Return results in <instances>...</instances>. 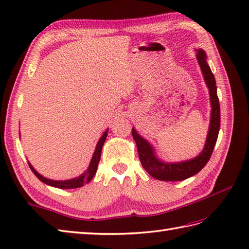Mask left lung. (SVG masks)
Returning <instances> with one entry per match:
<instances>
[{"instance_id": "left-lung-1", "label": "left lung", "mask_w": 249, "mask_h": 249, "mask_svg": "<svg viewBox=\"0 0 249 249\" xmlns=\"http://www.w3.org/2000/svg\"><path fill=\"white\" fill-rule=\"evenodd\" d=\"M197 54V61L202 71L204 81L206 87L209 89L210 94V103H211V116H210V126L208 136H206L205 144L203 150L201 151L198 156L192 160H187L179 162H168L160 160L156 156L155 149L152 146L149 141L141 137L135 128L131 130L134 139L136 141L137 149L142 167L145 171L156 179L167 182H176L183 181L190 177L197 174L201 169L206 165L212 155L214 146L217 141V137L220 128V107L219 100L217 96V87L212 71L206 62V53L202 49L196 50Z\"/></svg>"}]
</instances>
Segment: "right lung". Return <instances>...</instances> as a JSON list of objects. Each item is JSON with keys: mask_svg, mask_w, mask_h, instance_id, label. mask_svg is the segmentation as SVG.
<instances>
[{"mask_svg": "<svg viewBox=\"0 0 249 249\" xmlns=\"http://www.w3.org/2000/svg\"><path fill=\"white\" fill-rule=\"evenodd\" d=\"M108 130L109 129L106 130L103 134V136L99 138L97 144H96V147H95L92 160H91V161H89V165L86 170V172H83L81 176L71 178V179H64V181H55V179H50V178H47L41 176V174L37 172L34 169V167L31 165V162L28 161L31 170L33 171V173L35 174L37 178L40 179L41 182L47 184V185H50V186H52V187H56V188H61V189H73V188L82 187L84 184H87L91 181V179L94 178L95 173H96V171H97V166H98V162L100 160V155H102V149H103V145L106 141V138H107Z\"/></svg>", "mask_w": 249, "mask_h": 249, "instance_id": "add662e5", "label": "right lung"}]
</instances>
